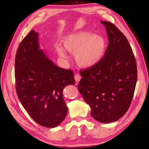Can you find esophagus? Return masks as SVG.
<instances>
[{"label":"esophagus","instance_id":"obj_1","mask_svg":"<svg viewBox=\"0 0 149 149\" xmlns=\"http://www.w3.org/2000/svg\"><path fill=\"white\" fill-rule=\"evenodd\" d=\"M74 78H75V81L77 82V83H79V82L80 81V80H81V75H79V74H76L74 76Z\"/></svg>","mask_w":149,"mask_h":149}]
</instances>
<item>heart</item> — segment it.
Listing matches in <instances>:
<instances>
[{"label":"heart","instance_id":"1","mask_svg":"<svg viewBox=\"0 0 149 149\" xmlns=\"http://www.w3.org/2000/svg\"><path fill=\"white\" fill-rule=\"evenodd\" d=\"M63 47L58 46L56 51L63 58L67 57L66 51L74 53L75 61L83 68H91L102 60L106 50V42L102 36L83 31L65 37Z\"/></svg>","mask_w":149,"mask_h":149}]
</instances>
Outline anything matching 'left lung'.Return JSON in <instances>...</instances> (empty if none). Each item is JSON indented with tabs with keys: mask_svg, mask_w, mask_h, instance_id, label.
Instances as JSON below:
<instances>
[{
	"mask_svg": "<svg viewBox=\"0 0 149 149\" xmlns=\"http://www.w3.org/2000/svg\"><path fill=\"white\" fill-rule=\"evenodd\" d=\"M109 44L102 60L80 71L78 90L91 107V115L101 123L117 121L127 112L137 81V66L128 40L115 25L100 21Z\"/></svg>",
	"mask_w": 149,
	"mask_h": 149,
	"instance_id": "obj_1",
	"label": "left lung"
}]
</instances>
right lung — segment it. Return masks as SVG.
I'll return each mask as SVG.
<instances>
[{
	"instance_id": "obj_1",
	"label": "right lung",
	"mask_w": 149,
	"mask_h": 149,
	"mask_svg": "<svg viewBox=\"0 0 149 149\" xmlns=\"http://www.w3.org/2000/svg\"><path fill=\"white\" fill-rule=\"evenodd\" d=\"M39 47L38 33L31 31L16 54V90L31 118L40 125L53 128L67 114L63 90L75 82L73 71L58 67Z\"/></svg>"
}]
</instances>
